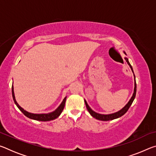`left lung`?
I'll list each match as a JSON object with an SVG mask.
<instances>
[{
	"label": "left lung",
	"mask_w": 156,
	"mask_h": 156,
	"mask_svg": "<svg viewBox=\"0 0 156 156\" xmlns=\"http://www.w3.org/2000/svg\"><path fill=\"white\" fill-rule=\"evenodd\" d=\"M125 60L126 61V62L128 63V65H129V67H131L132 72H133V69H132L131 65H130V63H129L128 59L126 58H125ZM134 77H135V75H134ZM136 78H135V87H134V92H133V96L131 97V98L129 100V102L126 105V106L123 108V109H121L119 112L114 113H112V114H109V115H103V114H100V113H97L95 112H94L93 110H92L90 107H89V105H87V102H86V100H84V102H85V105H86V107L87 109L88 112H89V113L93 116L94 118H96L97 120H102V121H108V120H114L116 119V118H118L121 117V116L123 115L125 113L127 112L128 109H129V107L132 104V102H133V100L135 99V97H136Z\"/></svg>",
	"instance_id": "1"
}]
</instances>
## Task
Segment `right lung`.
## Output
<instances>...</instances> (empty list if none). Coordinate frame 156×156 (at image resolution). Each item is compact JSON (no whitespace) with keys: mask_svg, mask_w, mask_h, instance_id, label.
Returning a JSON list of instances; mask_svg holds the SVG:
<instances>
[{"mask_svg":"<svg viewBox=\"0 0 156 156\" xmlns=\"http://www.w3.org/2000/svg\"><path fill=\"white\" fill-rule=\"evenodd\" d=\"M12 97H13V99H14L15 104L16 105V106L18 107V109H19L21 112H23V114H24L25 116H27V118H31V119L39 120V121H49V120L56 119V118H57L60 115V113H62V110L65 107V101H66V97H65L64 100H63V101L61 103V105H60L58 107V108L56 111H54V112H53L51 113H47V114H34V113H31L26 112L25 110L23 109L22 107H20L19 106V105L17 103V102L16 101V99H15L14 93V88H13V86H12Z\"/></svg>","mask_w":156,"mask_h":156,"instance_id":"right-lung-1","label":"right lung"}]
</instances>
